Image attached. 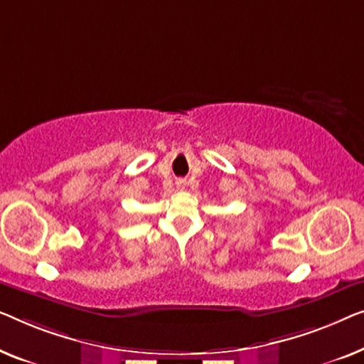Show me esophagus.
<instances>
[{
  "label": "esophagus",
  "mask_w": 364,
  "mask_h": 364,
  "mask_svg": "<svg viewBox=\"0 0 364 364\" xmlns=\"http://www.w3.org/2000/svg\"><path fill=\"white\" fill-rule=\"evenodd\" d=\"M176 184H178V188H183L184 186V181H178Z\"/></svg>",
  "instance_id": "obj_1"
}]
</instances>
